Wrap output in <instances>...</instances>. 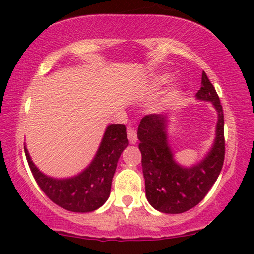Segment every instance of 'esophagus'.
Masks as SVG:
<instances>
[{
  "label": "esophagus",
  "instance_id": "1",
  "mask_svg": "<svg viewBox=\"0 0 254 254\" xmlns=\"http://www.w3.org/2000/svg\"><path fill=\"white\" fill-rule=\"evenodd\" d=\"M127 138H128V141H130L131 143H135L137 142V132H135V130L133 127H127Z\"/></svg>",
  "mask_w": 254,
  "mask_h": 254
}]
</instances>
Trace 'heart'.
<instances>
[{
    "label": "heart",
    "instance_id": "1",
    "mask_svg": "<svg viewBox=\"0 0 254 254\" xmlns=\"http://www.w3.org/2000/svg\"><path fill=\"white\" fill-rule=\"evenodd\" d=\"M170 79H171V75L169 73H160L150 79L149 82V90L151 91H156L160 90L162 86H164L165 84H168ZM181 84L180 83H173V84L170 86L169 90L166 91L163 98L161 99L160 106L162 108H169L171 106L175 105L177 103V100L179 99L180 94H181Z\"/></svg>",
    "mask_w": 254,
    "mask_h": 254
}]
</instances>
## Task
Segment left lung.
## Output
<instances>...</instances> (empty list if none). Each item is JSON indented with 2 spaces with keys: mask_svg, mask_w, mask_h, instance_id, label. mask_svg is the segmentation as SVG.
Listing matches in <instances>:
<instances>
[{
  "mask_svg": "<svg viewBox=\"0 0 254 254\" xmlns=\"http://www.w3.org/2000/svg\"><path fill=\"white\" fill-rule=\"evenodd\" d=\"M196 99L209 101L217 112L215 137L210 150L197 163H178L169 143L170 117L146 115L138 127L146 197L155 210L163 213H183L197 205L217 181L225 160L224 112L219 97L206 74Z\"/></svg>",
  "mask_w": 254,
  "mask_h": 254,
  "instance_id": "left-lung-1",
  "label": "left lung"
}]
</instances>
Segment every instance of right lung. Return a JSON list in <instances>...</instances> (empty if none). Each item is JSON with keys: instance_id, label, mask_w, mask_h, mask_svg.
I'll use <instances>...</instances> for the list:
<instances>
[{"instance_id": "right-lung-1", "label": "right lung", "mask_w": 254, "mask_h": 254, "mask_svg": "<svg viewBox=\"0 0 254 254\" xmlns=\"http://www.w3.org/2000/svg\"><path fill=\"white\" fill-rule=\"evenodd\" d=\"M127 146L126 126L109 124L91 163L78 175L68 178H54L40 171L26 143L24 148L30 171L44 194L63 209L85 213L99 209L108 199L117 162Z\"/></svg>"}]
</instances>
